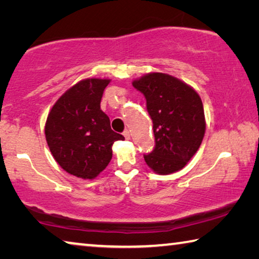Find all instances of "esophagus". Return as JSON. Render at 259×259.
<instances>
[{
	"mask_svg": "<svg viewBox=\"0 0 259 259\" xmlns=\"http://www.w3.org/2000/svg\"><path fill=\"white\" fill-rule=\"evenodd\" d=\"M123 136L125 137V139H130V133H129V130H124V131H123Z\"/></svg>",
	"mask_w": 259,
	"mask_h": 259,
	"instance_id": "esophagus-1",
	"label": "esophagus"
}]
</instances>
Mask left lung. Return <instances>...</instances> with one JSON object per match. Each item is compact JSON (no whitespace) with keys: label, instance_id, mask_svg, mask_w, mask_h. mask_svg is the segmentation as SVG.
Returning a JSON list of instances; mask_svg holds the SVG:
<instances>
[{"label":"left lung","instance_id":"1","mask_svg":"<svg viewBox=\"0 0 259 259\" xmlns=\"http://www.w3.org/2000/svg\"><path fill=\"white\" fill-rule=\"evenodd\" d=\"M146 99L155 147L144 155L159 175L182 170L198 152L205 133L202 100L185 82L169 74L150 73L133 82Z\"/></svg>","mask_w":259,"mask_h":259}]
</instances>
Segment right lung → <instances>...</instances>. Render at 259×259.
<instances>
[{"label":"right lung","instance_id":"right-lung-1","mask_svg":"<svg viewBox=\"0 0 259 259\" xmlns=\"http://www.w3.org/2000/svg\"><path fill=\"white\" fill-rule=\"evenodd\" d=\"M108 78H85L65 93L52 106L46 122V139L52 156L68 174L94 179L108 165L112 146L124 137L111 129L100 109Z\"/></svg>","mask_w":259,"mask_h":259}]
</instances>
